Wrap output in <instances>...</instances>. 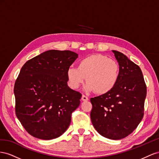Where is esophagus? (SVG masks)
Returning a JSON list of instances; mask_svg holds the SVG:
<instances>
[{
    "label": "esophagus",
    "instance_id": "esophagus-1",
    "mask_svg": "<svg viewBox=\"0 0 159 159\" xmlns=\"http://www.w3.org/2000/svg\"><path fill=\"white\" fill-rule=\"evenodd\" d=\"M81 100H82V101H88L89 98L87 97H86L85 95L83 94L82 95V97H81Z\"/></svg>",
    "mask_w": 159,
    "mask_h": 159
}]
</instances>
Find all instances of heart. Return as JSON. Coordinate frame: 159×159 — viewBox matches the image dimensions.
Returning a JSON list of instances; mask_svg holds the SVG:
<instances>
[{
  "label": "heart",
  "instance_id": "b5f03b06",
  "mask_svg": "<svg viewBox=\"0 0 159 159\" xmlns=\"http://www.w3.org/2000/svg\"><path fill=\"white\" fill-rule=\"evenodd\" d=\"M120 75V66L116 61L101 54H91L79 61L77 67L70 66L66 71L68 83L72 89L84 83L87 91L98 94L109 93L115 87Z\"/></svg>",
  "mask_w": 159,
  "mask_h": 159
}]
</instances>
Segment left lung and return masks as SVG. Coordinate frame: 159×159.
Returning <instances> with one entry per match:
<instances>
[{"mask_svg":"<svg viewBox=\"0 0 159 159\" xmlns=\"http://www.w3.org/2000/svg\"><path fill=\"white\" fill-rule=\"evenodd\" d=\"M120 66L115 87L90 98V119L97 132L119 140L132 133L144 116L147 85L140 67L119 51H112Z\"/></svg>","mask_w":159,"mask_h":159,"instance_id":"obj_1","label":"left lung"}]
</instances>
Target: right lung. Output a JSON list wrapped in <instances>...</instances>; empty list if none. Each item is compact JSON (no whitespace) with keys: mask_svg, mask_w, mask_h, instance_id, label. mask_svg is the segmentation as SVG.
I'll list each match as a JSON object with an SVG mask.
<instances>
[{"mask_svg":"<svg viewBox=\"0 0 159 159\" xmlns=\"http://www.w3.org/2000/svg\"><path fill=\"white\" fill-rule=\"evenodd\" d=\"M78 57L70 51L50 50L25 62L15 81V113L30 135L43 140L60 137L82 94L67 85L66 71Z\"/></svg>","mask_w":159,"mask_h":159,"instance_id":"add662e5","label":"right lung"}]
</instances>
